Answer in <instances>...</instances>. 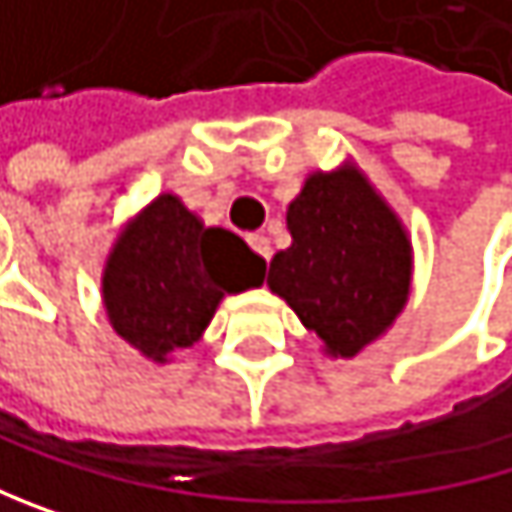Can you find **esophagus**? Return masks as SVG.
Wrapping results in <instances>:
<instances>
[{"label": "esophagus", "instance_id": "obj_1", "mask_svg": "<svg viewBox=\"0 0 512 512\" xmlns=\"http://www.w3.org/2000/svg\"><path fill=\"white\" fill-rule=\"evenodd\" d=\"M247 244H250V247H253V253H256V256H262L265 262L271 259V241H268L265 235H250V238H247Z\"/></svg>", "mask_w": 512, "mask_h": 512}]
</instances>
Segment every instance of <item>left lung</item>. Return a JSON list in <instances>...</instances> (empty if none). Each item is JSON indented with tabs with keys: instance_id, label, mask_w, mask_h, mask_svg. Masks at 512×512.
I'll return each mask as SVG.
<instances>
[{
	"instance_id": "1",
	"label": "left lung",
	"mask_w": 512,
	"mask_h": 512,
	"mask_svg": "<svg viewBox=\"0 0 512 512\" xmlns=\"http://www.w3.org/2000/svg\"><path fill=\"white\" fill-rule=\"evenodd\" d=\"M293 247L268 268V287L336 357H354L409 299L412 247L403 225L357 170L314 173L287 210Z\"/></svg>"
}]
</instances>
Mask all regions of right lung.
I'll return each mask as SVG.
<instances>
[{
    "label": "right lung",
    "mask_w": 512,
    "mask_h": 512,
    "mask_svg": "<svg viewBox=\"0 0 512 512\" xmlns=\"http://www.w3.org/2000/svg\"><path fill=\"white\" fill-rule=\"evenodd\" d=\"M265 280L259 259L238 235L204 228L180 198L161 195L118 238L103 299L115 332L152 360L198 342L225 293Z\"/></svg>",
    "instance_id": "obj_1"
}]
</instances>
